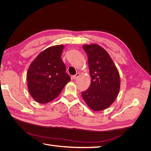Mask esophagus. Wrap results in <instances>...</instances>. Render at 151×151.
Segmentation results:
<instances>
[{
	"label": "esophagus",
	"instance_id": "1",
	"mask_svg": "<svg viewBox=\"0 0 151 151\" xmlns=\"http://www.w3.org/2000/svg\"><path fill=\"white\" fill-rule=\"evenodd\" d=\"M79 76H80V74H79V73H77V74H76V75H74V76H72V78L75 80V79H76L77 78V77H78Z\"/></svg>",
	"mask_w": 151,
	"mask_h": 151
}]
</instances>
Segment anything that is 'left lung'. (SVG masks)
Wrapping results in <instances>:
<instances>
[{"instance_id": "8db88e82", "label": "left lung", "mask_w": 151, "mask_h": 151, "mask_svg": "<svg viewBox=\"0 0 151 151\" xmlns=\"http://www.w3.org/2000/svg\"><path fill=\"white\" fill-rule=\"evenodd\" d=\"M88 55L91 83L82 92L84 101L94 111L106 109L115 101L120 88V77L108 52L97 44L83 46Z\"/></svg>"}]
</instances>
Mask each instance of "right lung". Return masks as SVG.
I'll use <instances>...</instances> for the list:
<instances>
[{"label":"right lung","mask_w":151,"mask_h":151,"mask_svg":"<svg viewBox=\"0 0 151 151\" xmlns=\"http://www.w3.org/2000/svg\"><path fill=\"white\" fill-rule=\"evenodd\" d=\"M63 47L64 45H60L45 49L29 65L28 88L32 98L39 103L52 101L70 81L61 59Z\"/></svg>","instance_id":"right-lung-1"}]
</instances>
